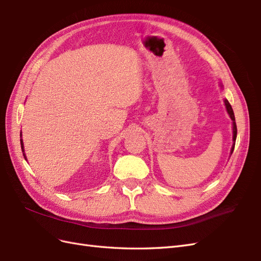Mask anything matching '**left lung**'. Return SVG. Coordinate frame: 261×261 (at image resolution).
I'll list each match as a JSON object with an SVG mask.
<instances>
[{
  "instance_id": "1",
  "label": "left lung",
  "mask_w": 261,
  "mask_h": 261,
  "mask_svg": "<svg viewBox=\"0 0 261 261\" xmlns=\"http://www.w3.org/2000/svg\"><path fill=\"white\" fill-rule=\"evenodd\" d=\"M224 103H225V108H226V111L228 113V115H230L231 120L233 121V141L234 144L232 146V149H231V154L233 153V150H234V146H235V140H236V135H238V128H236V123H235V116H234V112H233V109L230 105V102H228L226 99H224Z\"/></svg>"
}]
</instances>
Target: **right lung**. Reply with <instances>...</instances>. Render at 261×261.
Listing matches in <instances>:
<instances>
[{
    "label": "right lung",
    "instance_id": "right-lung-1",
    "mask_svg": "<svg viewBox=\"0 0 261 261\" xmlns=\"http://www.w3.org/2000/svg\"><path fill=\"white\" fill-rule=\"evenodd\" d=\"M20 137H21V134H20ZM20 145H21V150H22V152H23V143H22V139H20ZM22 154H23V156H25V159H26V155H25V152H23Z\"/></svg>",
    "mask_w": 261,
    "mask_h": 261
}]
</instances>
